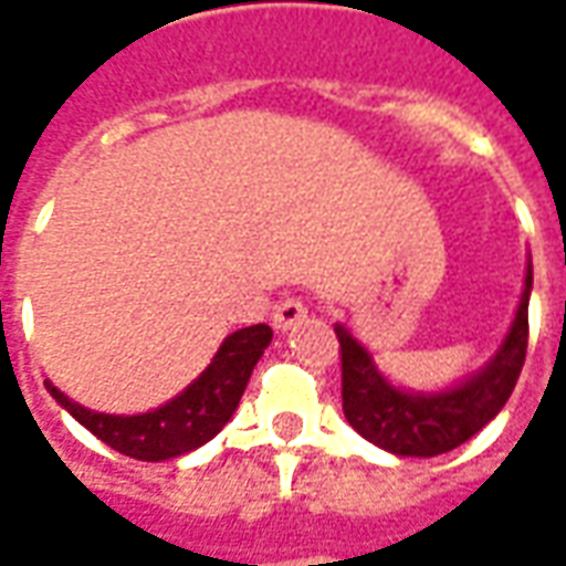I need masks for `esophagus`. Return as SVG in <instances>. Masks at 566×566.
<instances>
[{
	"label": "esophagus",
	"instance_id": "34e87169",
	"mask_svg": "<svg viewBox=\"0 0 566 566\" xmlns=\"http://www.w3.org/2000/svg\"><path fill=\"white\" fill-rule=\"evenodd\" d=\"M303 318H306V306H303L300 296H284L272 306V327L275 331H291Z\"/></svg>",
	"mask_w": 566,
	"mask_h": 566
}]
</instances>
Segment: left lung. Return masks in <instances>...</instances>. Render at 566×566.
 Masks as SVG:
<instances>
[{"label":"left lung","mask_w":566,"mask_h":566,"mask_svg":"<svg viewBox=\"0 0 566 566\" xmlns=\"http://www.w3.org/2000/svg\"><path fill=\"white\" fill-rule=\"evenodd\" d=\"M534 270L527 263L524 294L500 352L454 388L416 394L394 388L364 345L336 324L343 357V412L357 433L400 458H433L475 437L510 400L527 355V300Z\"/></svg>","instance_id":"obj_1"}]
</instances>
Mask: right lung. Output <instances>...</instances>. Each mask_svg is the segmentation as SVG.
<instances>
[{
  "mask_svg": "<svg viewBox=\"0 0 566 566\" xmlns=\"http://www.w3.org/2000/svg\"><path fill=\"white\" fill-rule=\"evenodd\" d=\"M270 339L272 331L266 324H251V327L230 333L193 385H187L185 391L160 409L142 412V416L91 412L75 400H69L63 391H56L51 381L44 385L56 403L78 424L87 427L93 437L103 439L105 446L136 461H169L209 442L233 418L235 406L251 379V369L258 367Z\"/></svg>",
  "mask_w": 566,
  "mask_h": 566,
  "instance_id": "1",
  "label": "right lung"
}]
</instances>
